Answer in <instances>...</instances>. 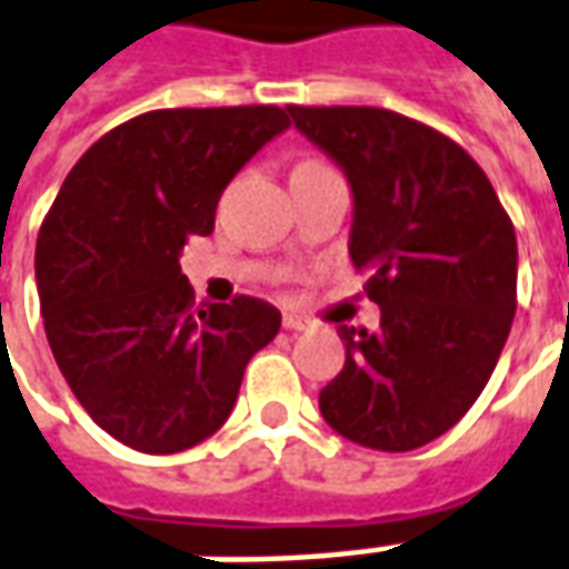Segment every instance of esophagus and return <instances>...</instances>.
I'll list each match as a JSON object with an SVG mask.
<instances>
[{"mask_svg":"<svg viewBox=\"0 0 569 569\" xmlns=\"http://www.w3.org/2000/svg\"><path fill=\"white\" fill-rule=\"evenodd\" d=\"M283 329L286 332H305V329H311V323L301 313H283Z\"/></svg>","mask_w":569,"mask_h":569,"instance_id":"obj_1","label":"esophagus"}]
</instances>
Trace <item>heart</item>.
<instances>
[{
  "label": "heart",
  "instance_id": "1",
  "mask_svg": "<svg viewBox=\"0 0 569 569\" xmlns=\"http://www.w3.org/2000/svg\"><path fill=\"white\" fill-rule=\"evenodd\" d=\"M317 162H320V160H301L298 166H317Z\"/></svg>",
  "mask_w": 569,
  "mask_h": 569
}]
</instances>
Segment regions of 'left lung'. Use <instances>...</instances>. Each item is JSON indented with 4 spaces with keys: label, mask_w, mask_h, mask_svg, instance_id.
<instances>
[{
    "label": "left lung",
    "mask_w": 569,
    "mask_h": 569,
    "mask_svg": "<svg viewBox=\"0 0 569 569\" xmlns=\"http://www.w3.org/2000/svg\"><path fill=\"white\" fill-rule=\"evenodd\" d=\"M353 190L351 258L381 308L339 326L320 412L360 447L407 452L478 400L518 308V240L490 178L443 132L385 107H286Z\"/></svg>",
    "instance_id": "8db88e82"
}]
</instances>
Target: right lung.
Listing matches in <instances>:
<instances>
[{"label": "right lung", "mask_w": 569, "mask_h": 569, "mask_svg": "<svg viewBox=\"0 0 569 569\" xmlns=\"http://www.w3.org/2000/svg\"><path fill=\"white\" fill-rule=\"evenodd\" d=\"M283 129L273 104L141 113L79 157L39 228L51 353L82 409L132 450L166 456L216 435L246 363L280 332L258 298L197 308L178 256L212 233L230 178Z\"/></svg>", "instance_id": "obj_1"}]
</instances>
